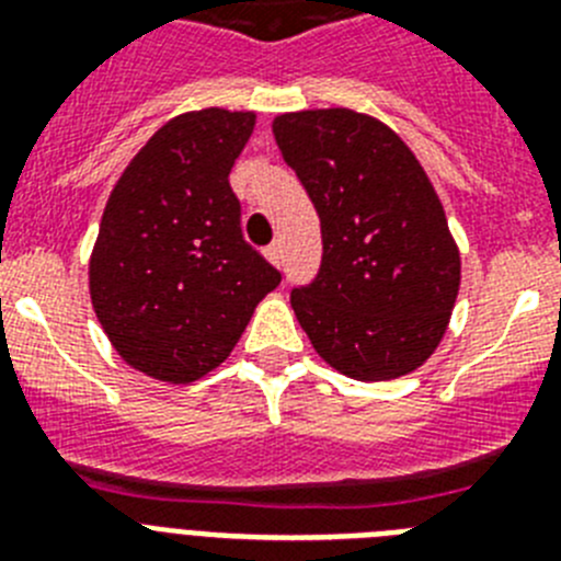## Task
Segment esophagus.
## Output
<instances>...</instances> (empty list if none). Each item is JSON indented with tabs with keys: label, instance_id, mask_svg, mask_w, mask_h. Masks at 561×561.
Masks as SVG:
<instances>
[{
	"label": "esophagus",
	"instance_id": "34e87169",
	"mask_svg": "<svg viewBox=\"0 0 561 561\" xmlns=\"http://www.w3.org/2000/svg\"><path fill=\"white\" fill-rule=\"evenodd\" d=\"M266 257H270V261L275 266L284 264V252H280V244H270V247H266Z\"/></svg>",
	"mask_w": 561,
	"mask_h": 561
}]
</instances>
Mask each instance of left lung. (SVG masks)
<instances>
[{"mask_svg": "<svg viewBox=\"0 0 561 561\" xmlns=\"http://www.w3.org/2000/svg\"><path fill=\"white\" fill-rule=\"evenodd\" d=\"M272 131L323 232L314 280L291 289L297 323L351 379L410 374L438 348L460 286L427 173L393 128L351 108L277 114Z\"/></svg>", "mask_w": 561, "mask_h": 561, "instance_id": "1", "label": "left lung"}]
</instances>
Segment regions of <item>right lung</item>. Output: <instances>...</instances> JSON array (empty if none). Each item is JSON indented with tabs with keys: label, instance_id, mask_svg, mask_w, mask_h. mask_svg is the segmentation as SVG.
I'll return each instance as SVG.
<instances>
[{
	"label": "right lung",
	"instance_id": "obj_1",
	"mask_svg": "<svg viewBox=\"0 0 561 561\" xmlns=\"http://www.w3.org/2000/svg\"><path fill=\"white\" fill-rule=\"evenodd\" d=\"M255 114L202 108L168 121L128 162L103 210L89 295L114 351L185 385L230 356L280 272L241 232L230 171Z\"/></svg>",
	"mask_w": 561,
	"mask_h": 561
}]
</instances>
